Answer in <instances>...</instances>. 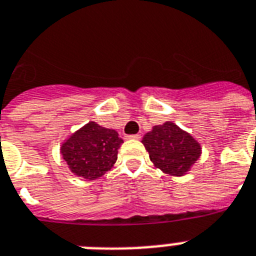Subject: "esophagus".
<instances>
[{
	"label": "esophagus",
	"instance_id": "1",
	"mask_svg": "<svg viewBox=\"0 0 256 256\" xmlns=\"http://www.w3.org/2000/svg\"><path fill=\"white\" fill-rule=\"evenodd\" d=\"M126 138H133V140H140L141 138V134H130V136H126Z\"/></svg>",
	"mask_w": 256,
	"mask_h": 256
}]
</instances>
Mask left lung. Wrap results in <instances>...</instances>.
<instances>
[{
  "instance_id": "8db88e82",
  "label": "left lung",
  "mask_w": 256,
  "mask_h": 256,
  "mask_svg": "<svg viewBox=\"0 0 256 256\" xmlns=\"http://www.w3.org/2000/svg\"><path fill=\"white\" fill-rule=\"evenodd\" d=\"M154 166L170 175L186 174L202 153L199 142L174 123L153 126L142 138Z\"/></svg>"
}]
</instances>
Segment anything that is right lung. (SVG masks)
Segmentation results:
<instances>
[{
	"label": "right lung",
	"mask_w": 256,
	"mask_h": 256,
	"mask_svg": "<svg viewBox=\"0 0 256 256\" xmlns=\"http://www.w3.org/2000/svg\"><path fill=\"white\" fill-rule=\"evenodd\" d=\"M122 144L116 130L90 122L62 144L61 154L72 172L92 180L112 168Z\"/></svg>",
	"instance_id": "add662e5"
}]
</instances>
